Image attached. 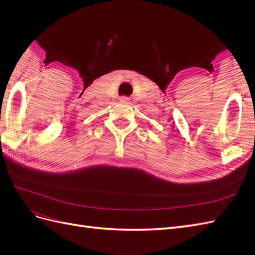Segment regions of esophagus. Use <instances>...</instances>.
<instances>
[{"mask_svg": "<svg viewBox=\"0 0 255 255\" xmlns=\"http://www.w3.org/2000/svg\"><path fill=\"white\" fill-rule=\"evenodd\" d=\"M128 100H129V99H128V97H126V96H123V97L120 98V101H121V102H125V103L128 102Z\"/></svg>", "mask_w": 255, "mask_h": 255, "instance_id": "34e87169", "label": "esophagus"}]
</instances>
